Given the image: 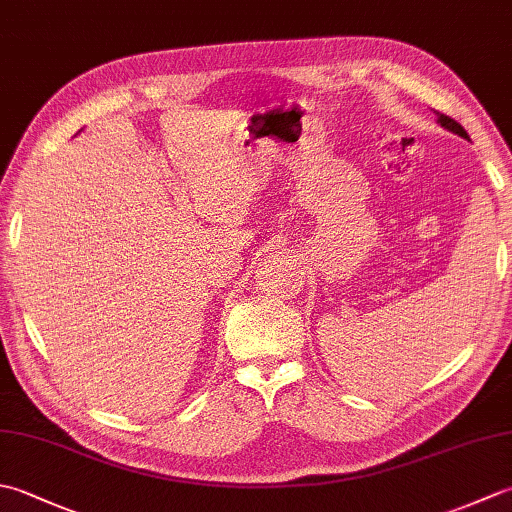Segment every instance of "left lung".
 Here are the masks:
<instances>
[{
    "mask_svg": "<svg viewBox=\"0 0 512 512\" xmlns=\"http://www.w3.org/2000/svg\"><path fill=\"white\" fill-rule=\"evenodd\" d=\"M438 123H440L444 129H449V132H453V134H458V136H462V138L469 140V134L464 132V127H462L458 121H453L451 116H447V114H440V112H438Z\"/></svg>",
    "mask_w": 512,
    "mask_h": 512,
    "instance_id": "left-lung-1",
    "label": "left lung"
}]
</instances>
